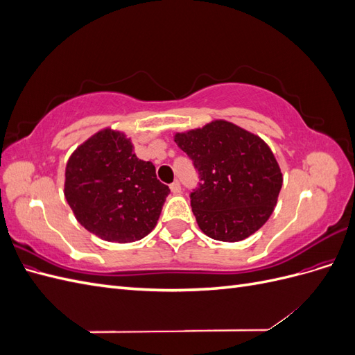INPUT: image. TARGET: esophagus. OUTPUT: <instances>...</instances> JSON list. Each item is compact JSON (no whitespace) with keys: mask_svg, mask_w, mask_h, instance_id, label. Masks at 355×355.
<instances>
[{"mask_svg":"<svg viewBox=\"0 0 355 355\" xmlns=\"http://www.w3.org/2000/svg\"><path fill=\"white\" fill-rule=\"evenodd\" d=\"M170 189H171V192H173V194H180V192H182L180 184H179L178 180H176V182H173V184L170 185Z\"/></svg>","mask_w":355,"mask_h":355,"instance_id":"obj_1","label":"esophagus"}]
</instances>
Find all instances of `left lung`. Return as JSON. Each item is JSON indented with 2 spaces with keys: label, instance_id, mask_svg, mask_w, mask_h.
I'll return each instance as SVG.
<instances>
[{
  "label": "left lung",
  "instance_id": "left-lung-1",
  "mask_svg": "<svg viewBox=\"0 0 355 355\" xmlns=\"http://www.w3.org/2000/svg\"><path fill=\"white\" fill-rule=\"evenodd\" d=\"M175 142L198 171V187L189 198L204 234L219 241H241L270 219L283 176L261 137L219 120L179 133Z\"/></svg>",
  "mask_w": 355,
  "mask_h": 355
}]
</instances>
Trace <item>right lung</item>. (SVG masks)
I'll return each instance as SVG.
<instances>
[{"label":"right lung","instance_id":"obj_1","mask_svg":"<svg viewBox=\"0 0 355 355\" xmlns=\"http://www.w3.org/2000/svg\"><path fill=\"white\" fill-rule=\"evenodd\" d=\"M168 192L155 166L139 159L120 132L96 133L68 159L67 201L83 227L106 241L144 239L157 225Z\"/></svg>","mask_w":355,"mask_h":355}]
</instances>
